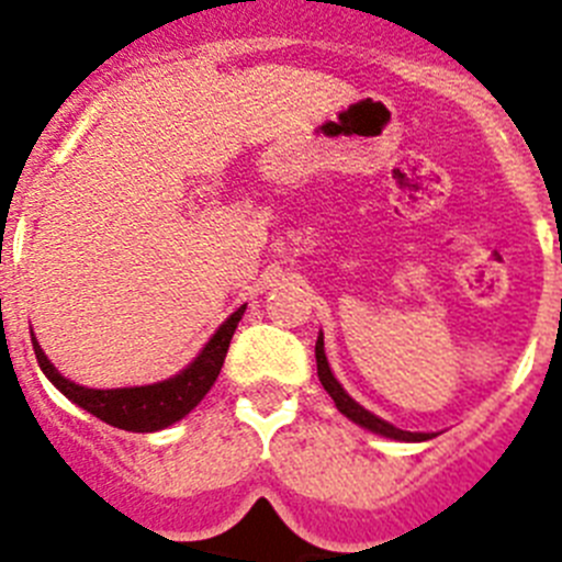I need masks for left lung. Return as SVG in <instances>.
Here are the masks:
<instances>
[{"label": "left lung", "mask_w": 562, "mask_h": 562, "mask_svg": "<svg viewBox=\"0 0 562 562\" xmlns=\"http://www.w3.org/2000/svg\"><path fill=\"white\" fill-rule=\"evenodd\" d=\"M315 357H317V376H321V385H324L326 394L335 400L337 411H340L342 416H349L351 422H357V425H362V428L374 430V434H380V436H389V439H400V441H425V439H430L428 434H411V430L394 428V425H389V422L380 419V416L369 414V411L362 408V405H357V402L340 389V382L335 380V374H331L329 360H326V351H324V335L317 337Z\"/></svg>", "instance_id": "obj_1"}]
</instances>
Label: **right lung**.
Returning a JSON list of instances; mask_svg holds the SVG:
<instances>
[{
    "instance_id": "right-lung-1",
    "label": "right lung",
    "mask_w": 562,
    "mask_h": 562,
    "mask_svg": "<svg viewBox=\"0 0 562 562\" xmlns=\"http://www.w3.org/2000/svg\"><path fill=\"white\" fill-rule=\"evenodd\" d=\"M241 315H245V306L227 317L220 331L207 340L202 355L186 371H180V374L166 382L140 385V389H83V385H76L67 376L58 374L56 366L47 360V355L36 342V337H33V349H36V360L44 374L67 400H72L83 411L103 419L106 425H114V428L132 430V434H151V430H162L177 419H182L211 391V385L220 376L222 362L227 357V346H231V337Z\"/></svg>"
}]
</instances>
